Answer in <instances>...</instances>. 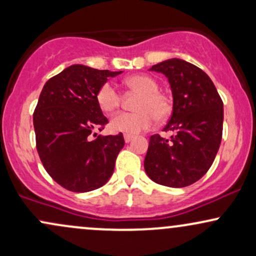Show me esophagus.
I'll use <instances>...</instances> for the list:
<instances>
[{
	"instance_id": "1",
	"label": "esophagus",
	"mask_w": 256,
	"mask_h": 256,
	"mask_svg": "<svg viewBox=\"0 0 256 256\" xmlns=\"http://www.w3.org/2000/svg\"><path fill=\"white\" fill-rule=\"evenodd\" d=\"M124 140H125L126 143H128V142H131L132 140H134V136H132V134H124Z\"/></svg>"
}]
</instances>
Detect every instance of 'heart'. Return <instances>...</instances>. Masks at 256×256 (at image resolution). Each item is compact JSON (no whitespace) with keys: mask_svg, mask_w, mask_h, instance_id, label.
Listing matches in <instances>:
<instances>
[{"mask_svg":"<svg viewBox=\"0 0 256 256\" xmlns=\"http://www.w3.org/2000/svg\"><path fill=\"white\" fill-rule=\"evenodd\" d=\"M125 85L140 95L134 113H119L110 120V128L113 132L136 134L148 130L154 125L155 119L165 120L172 112L171 98L158 91V83L149 76L136 74L125 79ZM96 101L102 112L110 114L119 108L122 98L118 90L110 83L100 86Z\"/></svg>","mask_w":256,"mask_h":256,"instance_id":"obj_1","label":"heart"}]
</instances>
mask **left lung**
<instances>
[{
    "label": "left lung",
    "instance_id": "obj_1",
    "mask_svg": "<svg viewBox=\"0 0 256 256\" xmlns=\"http://www.w3.org/2000/svg\"><path fill=\"white\" fill-rule=\"evenodd\" d=\"M149 71L168 79L173 107L164 130L176 134L170 140L158 134L150 137L144 170L158 184L188 186L204 177L219 150L224 104L210 78L188 61L168 58Z\"/></svg>",
    "mask_w": 256,
    "mask_h": 256
}]
</instances>
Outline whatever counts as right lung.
<instances>
[{"instance_id":"add662e5","label":"right lung","mask_w":256,"mask_h":256,"mask_svg":"<svg viewBox=\"0 0 256 256\" xmlns=\"http://www.w3.org/2000/svg\"><path fill=\"white\" fill-rule=\"evenodd\" d=\"M120 73L72 64L44 84L34 113L37 152L46 171L70 192L98 189L113 174L122 134L90 136L108 122L96 94Z\"/></svg>"}]
</instances>
